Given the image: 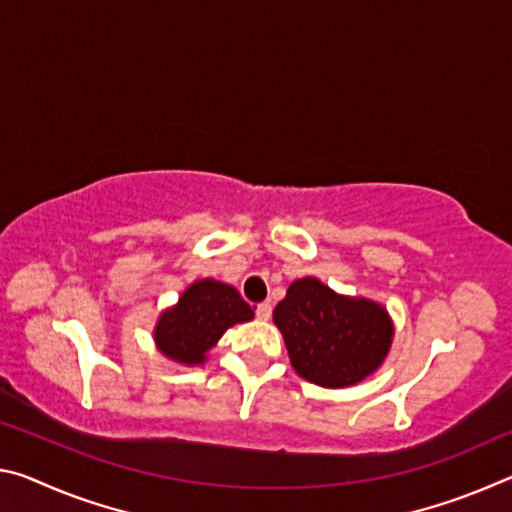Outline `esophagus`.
<instances>
[{
  "instance_id": "1",
  "label": "esophagus",
  "mask_w": 512,
  "mask_h": 512,
  "mask_svg": "<svg viewBox=\"0 0 512 512\" xmlns=\"http://www.w3.org/2000/svg\"><path fill=\"white\" fill-rule=\"evenodd\" d=\"M271 311H273V307L268 305V302H262V305H257L255 314H257L259 320H268V318H271Z\"/></svg>"
}]
</instances>
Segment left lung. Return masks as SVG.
Masks as SVG:
<instances>
[{"label":"left lung","mask_w":512,"mask_h":512,"mask_svg":"<svg viewBox=\"0 0 512 512\" xmlns=\"http://www.w3.org/2000/svg\"><path fill=\"white\" fill-rule=\"evenodd\" d=\"M293 370L323 388L368 379L388 357L395 336L388 309L370 298L343 296L318 277L293 280L273 309Z\"/></svg>","instance_id":"left-lung-1"}]
</instances>
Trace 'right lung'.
I'll list each match as a JSON object with an SVG mask.
<instances>
[{"mask_svg":"<svg viewBox=\"0 0 512 512\" xmlns=\"http://www.w3.org/2000/svg\"><path fill=\"white\" fill-rule=\"evenodd\" d=\"M255 311L230 284L203 277L189 284L173 307L158 316L153 327L155 348L180 366H203L221 336L232 325L248 323Z\"/></svg>","mask_w":512,"mask_h":512,"instance_id":"right-lung-1","label":"right lung"}]
</instances>
